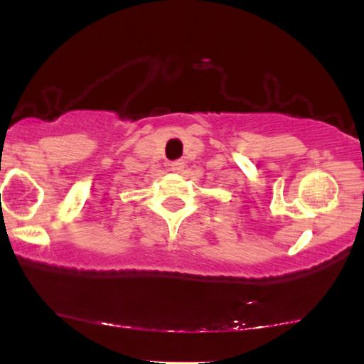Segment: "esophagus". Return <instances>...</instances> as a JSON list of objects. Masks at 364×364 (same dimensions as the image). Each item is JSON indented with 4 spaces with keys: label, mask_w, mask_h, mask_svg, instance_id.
<instances>
[{
    "label": "esophagus",
    "mask_w": 364,
    "mask_h": 364,
    "mask_svg": "<svg viewBox=\"0 0 364 364\" xmlns=\"http://www.w3.org/2000/svg\"><path fill=\"white\" fill-rule=\"evenodd\" d=\"M171 171H173V173H176V174H181L183 171H185V162H183V161L171 162Z\"/></svg>",
    "instance_id": "esophagus-1"
}]
</instances>
